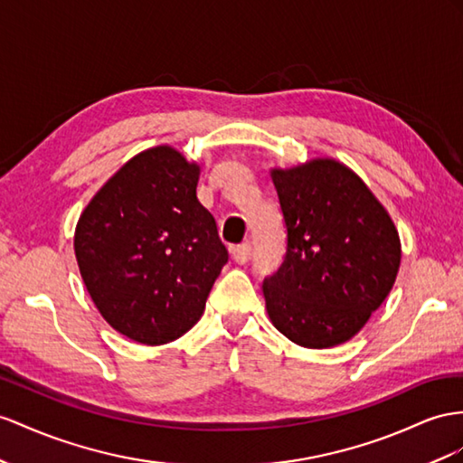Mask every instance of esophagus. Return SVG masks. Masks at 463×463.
<instances>
[{
  "label": "esophagus",
  "instance_id": "34e87169",
  "mask_svg": "<svg viewBox=\"0 0 463 463\" xmlns=\"http://www.w3.org/2000/svg\"><path fill=\"white\" fill-rule=\"evenodd\" d=\"M250 256H252V246L248 242L232 248V258H234L236 264H246L248 260H250Z\"/></svg>",
  "mask_w": 463,
  "mask_h": 463
}]
</instances>
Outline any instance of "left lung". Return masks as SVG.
<instances>
[{
	"label": "left lung",
	"instance_id": "8db88e82",
	"mask_svg": "<svg viewBox=\"0 0 463 463\" xmlns=\"http://www.w3.org/2000/svg\"><path fill=\"white\" fill-rule=\"evenodd\" d=\"M288 229L281 268L264 279L269 321L305 348L345 345L393 288L399 232L362 177L335 158L271 168Z\"/></svg>",
	"mask_w": 463,
	"mask_h": 463
}]
</instances>
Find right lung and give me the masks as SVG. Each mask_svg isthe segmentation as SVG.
Masks as SVG:
<instances>
[{
    "instance_id": "right-lung-1",
    "label": "right lung",
    "mask_w": 463,
    "mask_h": 463,
    "mask_svg": "<svg viewBox=\"0 0 463 463\" xmlns=\"http://www.w3.org/2000/svg\"><path fill=\"white\" fill-rule=\"evenodd\" d=\"M199 164L160 145L125 162L81 211L74 252L91 301L146 346L180 338L205 311L229 252L199 203Z\"/></svg>"
}]
</instances>
